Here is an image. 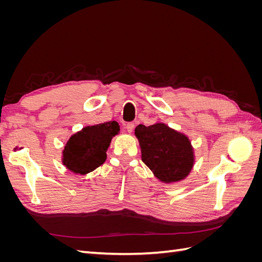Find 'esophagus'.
I'll use <instances>...</instances> for the list:
<instances>
[{"label":"esophagus","instance_id":"1","mask_svg":"<svg viewBox=\"0 0 262 262\" xmlns=\"http://www.w3.org/2000/svg\"><path fill=\"white\" fill-rule=\"evenodd\" d=\"M125 128H126V130H128V132H129V133H131V132L133 131V129H134V122H129V123H126Z\"/></svg>","mask_w":262,"mask_h":262}]
</instances>
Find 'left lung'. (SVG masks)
<instances>
[{"label":"left lung","mask_w":262,"mask_h":262,"mask_svg":"<svg viewBox=\"0 0 262 262\" xmlns=\"http://www.w3.org/2000/svg\"><path fill=\"white\" fill-rule=\"evenodd\" d=\"M136 136L142 161L158 179L172 182L188 176L193 166V149L186 136L164 123L139 124Z\"/></svg>","instance_id":"8db88e82"}]
</instances>
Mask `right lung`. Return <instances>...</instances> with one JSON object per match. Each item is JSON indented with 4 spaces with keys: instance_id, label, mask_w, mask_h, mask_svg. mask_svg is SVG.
Listing matches in <instances>:
<instances>
[{
    "instance_id": "right-lung-1",
    "label": "right lung",
    "mask_w": 262,
    "mask_h": 262,
    "mask_svg": "<svg viewBox=\"0 0 262 262\" xmlns=\"http://www.w3.org/2000/svg\"><path fill=\"white\" fill-rule=\"evenodd\" d=\"M120 131L116 121L86 126L70 138L63 150V164L75 173H87L104 164L113 137Z\"/></svg>"
}]
</instances>
